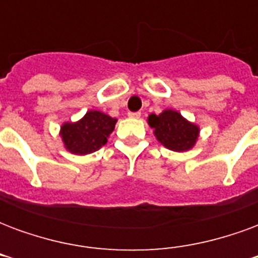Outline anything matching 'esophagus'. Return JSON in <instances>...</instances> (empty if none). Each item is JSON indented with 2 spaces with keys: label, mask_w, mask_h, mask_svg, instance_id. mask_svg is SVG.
<instances>
[{
  "label": "esophagus",
  "mask_w": 258,
  "mask_h": 258,
  "mask_svg": "<svg viewBox=\"0 0 258 258\" xmlns=\"http://www.w3.org/2000/svg\"><path fill=\"white\" fill-rule=\"evenodd\" d=\"M128 116L131 118H140L141 117V112H130Z\"/></svg>",
  "instance_id": "34e87169"
}]
</instances>
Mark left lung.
<instances>
[{
  "label": "left lung",
  "mask_w": 258,
  "mask_h": 258,
  "mask_svg": "<svg viewBox=\"0 0 258 258\" xmlns=\"http://www.w3.org/2000/svg\"><path fill=\"white\" fill-rule=\"evenodd\" d=\"M148 123L155 130L157 141L170 151H189L199 137V127L173 109H166L160 114L152 113Z\"/></svg>",
  "instance_id": "8db88e82"
}]
</instances>
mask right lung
Masks as SVG:
<instances>
[{"instance_id": "right-lung-1", "label": "right lung", "mask_w": 258, "mask_h": 258, "mask_svg": "<svg viewBox=\"0 0 258 258\" xmlns=\"http://www.w3.org/2000/svg\"><path fill=\"white\" fill-rule=\"evenodd\" d=\"M116 118L99 110H90L76 123H64L60 137L64 148L74 155H88L101 149L116 125Z\"/></svg>"}]
</instances>
